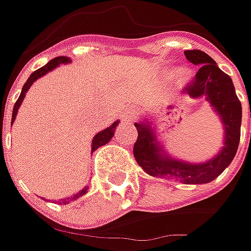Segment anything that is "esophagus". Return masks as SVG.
<instances>
[{
    "instance_id": "1",
    "label": "esophagus",
    "mask_w": 251,
    "mask_h": 251,
    "mask_svg": "<svg viewBox=\"0 0 251 251\" xmlns=\"http://www.w3.org/2000/svg\"><path fill=\"white\" fill-rule=\"evenodd\" d=\"M134 119H135V109L134 107H128L121 116V121H124V123H132Z\"/></svg>"
}]
</instances>
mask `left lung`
I'll return each mask as SVG.
<instances>
[{
    "label": "left lung",
    "instance_id": "obj_1",
    "mask_svg": "<svg viewBox=\"0 0 251 251\" xmlns=\"http://www.w3.org/2000/svg\"><path fill=\"white\" fill-rule=\"evenodd\" d=\"M184 55L190 63L198 65L196 76L184 86V91L194 99L205 98L217 111L225 130L224 148L217 156L204 163L173 159L162 150L148 123L137 121L134 126L138 131V138L134 144V158L153 177L176 178L184 184H201L215 180L235 158L240 141L242 103L236 96L230 76L219 70L217 63L207 53L201 50H186Z\"/></svg>",
    "mask_w": 251,
    "mask_h": 251
}]
</instances>
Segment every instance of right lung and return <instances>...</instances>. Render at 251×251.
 I'll return each mask as SVG.
<instances>
[{"mask_svg": "<svg viewBox=\"0 0 251 251\" xmlns=\"http://www.w3.org/2000/svg\"><path fill=\"white\" fill-rule=\"evenodd\" d=\"M67 63H70V58H68V57H55V58H53V60H50L49 63L44 65V67H42V68H39V70H36L34 73L30 74V76L27 78V81L25 82L24 88H22L21 96L18 98V100H16V103H15L14 110H12V119H11V124H12V123L15 121V117H16V114H18V110H19V107H21V104H22V101H24L25 95H26V92L29 91V88L32 86V83H33L36 79H39L40 76H43V75H46L47 73L53 71L54 68H57L60 64H67ZM117 124H119V121H114L110 127H107L106 130L98 132V134L93 137V141H92V152L98 150V148H99V147H101V145L107 144V142H109V141L113 138V135H114V130H116ZM86 191H88V187L83 188L82 191H79V193H78V194H75L74 197L64 198V200H61V202H63V204H70V201H71V200H75V198L81 197V196H83Z\"/></svg>", "mask_w": 251, "mask_h": 251, "instance_id": "1", "label": "right lung"}]
</instances>
